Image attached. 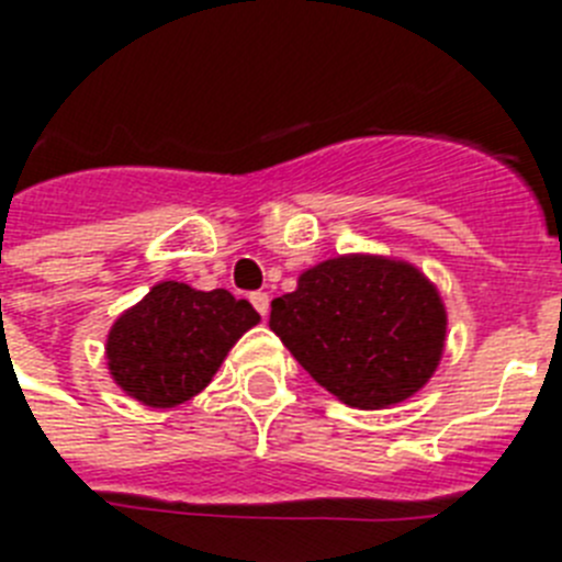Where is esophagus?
Instances as JSON below:
<instances>
[{"label": "esophagus", "mask_w": 562, "mask_h": 562, "mask_svg": "<svg viewBox=\"0 0 562 562\" xmlns=\"http://www.w3.org/2000/svg\"><path fill=\"white\" fill-rule=\"evenodd\" d=\"M251 305L260 311V316H268V294H262V291L251 294Z\"/></svg>", "instance_id": "1"}]
</instances>
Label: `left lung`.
<instances>
[{"label":"left lung","instance_id":"1","mask_svg":"<svg viewBox=\"0 0 562 562\" xmlns=\"http://www.w3.org/2000/svg\"><path fill=\"white\" fill-rule=\"evenodd\" d=\"M271 330L341 404L384 409L413 398L441 364L447 308L422 268L387 254H339L305 268L271 302Z\"/></svg>","mask_w":562,"mask_h":562}]
</instances>
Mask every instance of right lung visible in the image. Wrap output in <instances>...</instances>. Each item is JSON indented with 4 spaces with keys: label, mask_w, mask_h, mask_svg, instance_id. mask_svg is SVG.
<instances>
[{
    "label": "right lung",
    "mask_w": 562,
    "mask_h": 562,
    "mask_svg": "<svg viewBox=\"0 0 562 562\" xmlns=\"http://www.w3.org/2000/svg\"><path fill=\"white\" fill-rule=\"evenodd\" d=\"M260 322L226 288L166 280L112 322L104 356L112 382L146 407H178L209 387L228 350Z\"/></svg>",
    "instance_id": "add662e5"
}]
</instances>
